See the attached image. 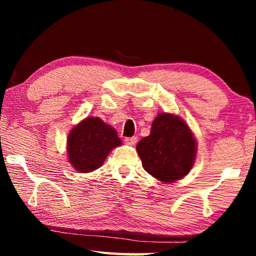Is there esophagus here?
I'll return each instance as SVG.
<instances>
[{
	"label": "esophagus",
	"instance_id": "esophagus-1",
	"mask_svg": "<svg viewBox=\"0 0 256 256\" xmlns=\"http://www.w3.org/2000/svg\"><path fill=\"white\" fill-rule=\"evenodd\" d=\"M136 141H138V138H136V136L125 138V142H126L128 144H136Z\"/></svg>",
	"mask_w": 256,
	"mask_h": 256
}]
</instances>
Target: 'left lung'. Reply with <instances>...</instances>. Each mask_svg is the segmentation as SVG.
I'll return each mask as SVG.
<instances>
[{"label":"left lung","mask_w":256,"mask_h":256,"mask_svg":"<svg viewBox=\"0 0 256 256\" xmlns=\"http://www.w3.org/2000/svg\"><path fill=\"white\" fill-rule=\"evenodd\" d=\"M136 151L146 172L164 183H172L193 167L196 142L183 120L160 112L150 136L140 140Z\"/></svg>","instance_id":"obj_1"}]
</instances>
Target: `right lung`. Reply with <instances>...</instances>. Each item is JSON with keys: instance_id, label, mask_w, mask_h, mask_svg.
<instances>
[{"instance_id": "add662e5", "label": "right lung", "mask_w": 256, "mask_h": 256, "mask_svg": "<svg viewBox=\"0 0 256 256\" xmlns=\"http://www.w3.org/2000/svg\"><path fill=\"white\" fill-rule=\"evenodd\" d=\"M120 144L114 128L99 118H88L68 133V162L78 172H90L100 167L110 151Z\"/></svg>"}]
</instances>
